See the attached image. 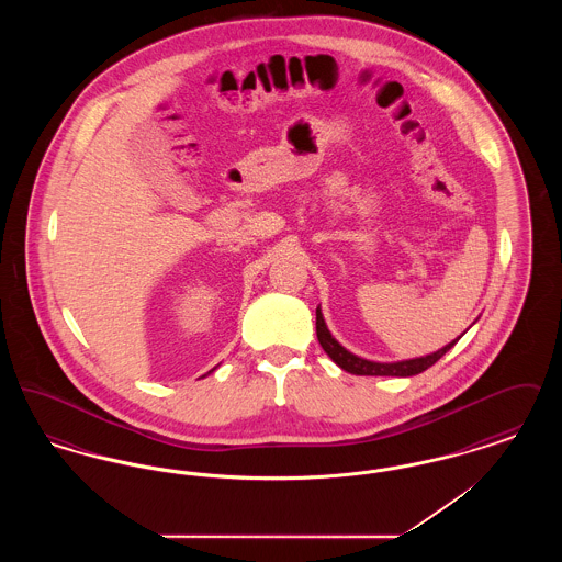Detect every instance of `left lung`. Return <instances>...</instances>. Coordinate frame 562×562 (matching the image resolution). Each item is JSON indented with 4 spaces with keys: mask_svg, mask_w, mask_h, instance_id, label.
<instances>
[{
    "mask_svg": "<svg viewBox=\"0 0 562 562\" xmlns=\"http://www.w3.org/2000/svg\"><path fill=\"white\" fill-rule=\"evenodd\" d=\"M316 335L321 341L322 349L333 358L335 364H339L344 371L351 374H369V376H411V374L424 373L431 364H436L449 349L453 348L454 344L459 341V337L454 339L453 344L445 346L429 356L424 358H415V360H402V362H392V364H383V362H371L364 358H358L353 353H349L348 349L339 346L333 335L328 333L324 318H322L321 307L316 310Z\"/></svg>",
    "mask_w": 562,
    "mask_h": 562,
    "instance_id": "1",
    "label": "left lung"
}]
</instances>
